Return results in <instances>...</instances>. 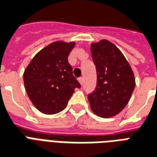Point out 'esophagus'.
Wrapping results in <instances>:
<instances>
[{"label":"esophagus","instance_id":"obj_1","mask_svg":"<svg viewBox=\"0 0 157 157\" xmlns=\"http://www.w3.org/2000/svg\"><path fill=\"white\" fill-rule=\"evenodd\" d=\"M78 82H79V83H80V84H81V85H82V84H83V78H82V77H80V78H78Z\"/></svg>","mask_w":157,"mask_h":157}]
</instances>
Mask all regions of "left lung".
Segmentation results:
<instances>
[{
    "label": "left lung",
    "instance_id": "8db88e82",
    "mask_svg": "<svg viewBox=\"0 0 157 157\" xmlns=\"http://www.w3.org/2000/svg\"><path fill=\"white\" fill-rule=\"evenodd\" d=\"M91 54L97 69L95 91L88 95L92 111L108 118L127 106L136 86L130 64L117 47L102 40L91 44Z\"/></svg>",
    "mask_w": 157,
    "mask_h": 157
}]
</instances>
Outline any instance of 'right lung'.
Segmentation results:
<instances>
[{"mask_svg": "<svg viewBox=\"0 0 157 157\" xmlns=\"http://www.w3.org/2000/svg\"><path fill=\"white\" fill-rule=\"evenodd\" d=\"M75 42L55 41L38 52L25 69L24 84L33 105L42 113L63 111L79 83L68 62Z\"/></svg>", "mask_w": 157, "mask_h": 157, "instance_id": "obj_1", "label": "right lung"}]
</instances>
